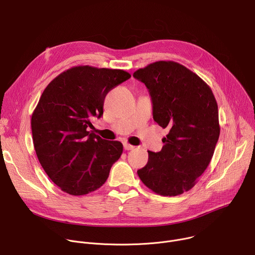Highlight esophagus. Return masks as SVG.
I'll return each instance as SVG.
<instances>
[{
  "label": "esophagus",
  "mask_w": 255,
  "mask_h": 255,
  "mask_svg": "<svg viewBox=\"0 0 255 255\" xmlns=\"http://www.w3.org/2000/svg\"><path fill=\"white\" fill-rule=\"evenodd\" d=\"M124 148H125V150L128 151V150H132L134 147L131 146V145H129L128 143H124Z\"/></svg>",
  "instance_id": "esophagus-1"
}]
</instances>
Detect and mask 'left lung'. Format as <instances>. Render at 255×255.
<instances>
[{
    "label": "left lung",
    "instance_id": "8db88e82",
    "mask_svg": "<svg viewBox=\"0 0 255 255\" xmlns=\"http://www.w3.org/2000/svg\"><path fill=\"white\" fill-rule=\"evenodd\" d=\"M132 76L150 92L154 121L169 129L162 150L148 151V163L137 175L160 195L188 191L209 166L220 135L213 91L195 73L171 61L155 62Z\"/></svg>",
    "mask_w": 255,
    "mask_h": 255
}]
</instances>
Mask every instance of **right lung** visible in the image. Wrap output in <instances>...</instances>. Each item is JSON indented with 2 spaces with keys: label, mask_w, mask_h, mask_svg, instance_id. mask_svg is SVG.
<instances>
[{
  "label": "right lung",
  "mask_w": 255,
  "mask_h": 255,
  "mask_svg": "<svg viewBox=\"0 0 255 255\" xmlns=\"http://www.w3.org/2000/svg\"><path fill=\"white\" fill-rule=\"evenodd\" d=\"M129 78L124 70L78 66L55 77L41 94L31 118L33 145L43 170L63 191H95L123 154L121 142L88 128L103 115L107 93Z\"/></svg>",
  "instance_id": "add662e5"
}]
</instances>
